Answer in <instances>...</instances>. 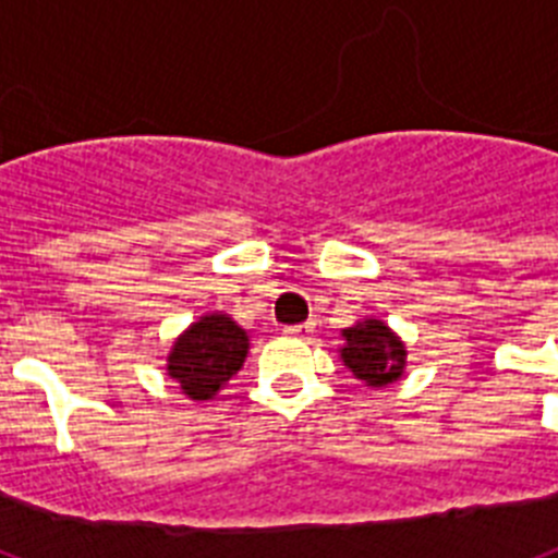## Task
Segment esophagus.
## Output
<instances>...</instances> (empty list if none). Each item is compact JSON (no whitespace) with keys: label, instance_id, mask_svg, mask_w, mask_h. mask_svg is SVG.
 I'll return each instance as SVG.
<instances>
[{"label":"esophagus","instance_id":"obj_1","mask_svg":"<svg viewBox=\"0 0 558 558\" xmlns=\"http://www.w3.org/2000/svg\"><path fill=\"white\" fill-rule=\"evenodd\" d=\"M313 329H315L313 322H304V324H293V327H284V335H290V338H307Z\"/></svg>","mask_w":558,"mask_h":558}]
</instances>
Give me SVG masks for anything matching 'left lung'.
<instances>
[{"instance_id":"8db88e82","label":"left lung","mask_w":558,"mask_h":558,"mask_svg":"<svg viewBox=\"0 0 558 558\" xmlns=\"http://www.w3.org/2000/svg\"><path fill=\"white\" fill-rule=\"evenodd\" d=\"M343 349L340 357L352 368V374L368 386H388L402 377L405 368V347L383 322L368 318L354 327L343 329Z\"/></svg>"}]
</instances>
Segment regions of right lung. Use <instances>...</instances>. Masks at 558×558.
I'll use <instances>...</instances> for the list:
<instances>
[{
    "label": "right lung",
    "instance_id": "add662e5",
    "mask_svg": "<svg viewBox=\"0 0 558 558\" xmlns=\"http://www.w3.org/2000/svg\"><path fill=\"white\" fill-rule=\"evenodd\" d=\"M248 335L229 315H204L172 347L167 372L190 399H211L240 372Z\"/></svg>",
    "mask_w": 558,
    "mask_h": 558
}]
</instances>
